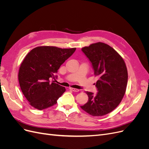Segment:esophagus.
I'll list each match as a JSON object with an SVG mask.
<instances>
[{
    "label": "esophagus",
    "instance_id": "34e87169",
    "mask_svg": "<svg viewBox=\"0 0 149 149\" xmlns=\"http://www.w3.org/2000/svg\"><path fill=\"white\" fill-rule=\"evenodd\" d=\"M70 89L71 90V91H73L74 92H78L79 91V90L78 89H74V88H70Z\"/></svg>",
    "mask_w": 149,
    "mask_h": 149
}]
</instances>
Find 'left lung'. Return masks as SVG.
I'll return each instance as SVG.
<instances>
[{
  "mask_svg": "<svg viewBox=\"0 0 149 149\" xmlns=\"http://www.w3.org/2000/svg\"><path fill=\"white\" fill-rule=\"evenodd\" d=\"M91 61L97 93L86 91L88 101L81 108L93 116H104L118 106L124 96L128 73L123 58L108 45L97 42L82 48Z\"/></svg>",
  "mask_w": 149,
  "mask_h": 149,
  "instance_id": "obj_1",
  "label": "left lung"
}]
</instances>
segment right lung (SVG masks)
Returning <instances> with one entry per match:
<instances>
[{
    "label": "right lung",
    "instance_id": "right-lung-1",
    "mask_svg": "<svg viewBox=\"0 0 149 149\" xmlns=\"http://www.w3.org/2000/svg\"><path fill=\"white\" fill-rule=\"evenodd\" d=\"M76 48H60L42 46L33 48L26 55L19 71V81L30 104L38 110L52 107L66 91L65 87L53 83L60 66L70 58Z\"/></svg>",
    "mask_w": 149,
    "mask_h": 149
}]
</instances>
